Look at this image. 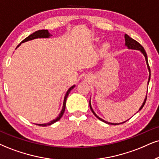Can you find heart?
Here are the masks:
<instances>
[{"label": "heart", "instance_id": "obj_1", "mask_svg": "<svg viewBox=\"0 0 159 159\" xmlns=\"http://www.w3.org/2000/svg\"><path fill=\"white\" fill-rule=\"evenodd\" d=\"M110 48V44L108 43H105L103 44V49L104 50H107Z\"/></svg>", "mask_w": 159, "mask_h": 159}]
</instances>
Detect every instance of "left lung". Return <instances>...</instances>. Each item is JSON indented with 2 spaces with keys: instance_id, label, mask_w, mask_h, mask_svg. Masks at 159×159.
Wrapping results in <instances>:
<instances>
[{
  "instance_id": "obj_1",
  "label": "left lung",
  "mask_w": 159,
  "mask_h": 159,
  "mask_svg": "<svg viewBox=\"0 0 159 159\" xmlns=\"http://www.w3.org/2000/svg\"><path fill=\"white\" fill-rule=\"evenodd\" d=\"M125 46L127 47L128 49H133V50H138V51H140L141 53L144 55V58H145V60H146V64H147V67H148V71H149V78H148V85H149V83H150V66H149V64H148V56H147V53L145 52V50H144V48H143L141 44L139 43L137 41H136L135 40H134L133 38H130V37L128 36V35L125 34ZM146 99H147V94H146V97H145V99H144V102H143L142 106L140 107L139 110V111H141L142 108L143 107H144V104H145V102H146ZM89 105H90V108H91L92 113H93V115L95 116L96 117H97V119H99V120L102 121L103 122H105L107 123V124H109V125H119V124H121V123H125V121H123V122L121 123H111V122H108V121L104 120V119H101L100 117L98 116L96 114V113L94 112V111H93V108H92V106H91V99H90V102H89ZM139 111H137V113L139 112Z\"/></svg>"
}]
</instances>
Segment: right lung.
Returning a JSON list of instances; mask_svg holds the SVG:
<instances>
[{
  "label": "right lung",
  "mask_w": 159,
  "mask_h": 159,
  "mask_svg": "<svg viewBox=\"0 0 159 159\" xmlns=\"http://www.w3.org/2000/svg\"><path fill=\"white\" fill-rule=\"evenodd\" d=\"M52 35L50 34L49 32H48V31L46 30V29H42V30H38L37 31V32H35L34 33H32V34H30L29 36L27 37L26 38H25L24 40H23L22 42L20 43L18 46H17V48H18V47L20 46L21 43H23L25 42H27V41H29V40H34V39H38V38H49L52 37ZM75 87V85H74L73 86H71V87H70V89L68 90L67 92H66V95H65L64 97V100H63V105H62V110L61 111H60V114L58 115V116L55 119H53L50 121V122L48 123H45V124H35V125H38L39 126H43V127H45V126H47V125H51L52 124H54V123H55L56 121H57L60 120V119H61V117L62 116V115H63V113L65 112V110H66V99H67L68 98V96L69 94V93L71 91L72 89H74V88Z\"/></svg>",
  "instance_id": "obj_1"
}]
</instances>
